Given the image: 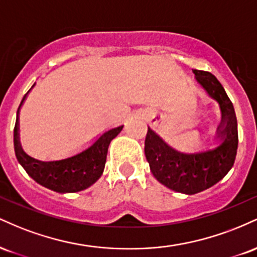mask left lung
I'll use <instances>...</instances> for the list:
<instances>
[{"label":"left lung","instance_id":"1","mask_svg":"<svg viewBox=\"0 0 257 257\" xmlns=\"http://www.w3.org/2000/svg\"><path fill=\"white\" fill-rule=\"evenodd\" d=\"M193 72L198 83L220 104L221 145L208 152L186 155L168 146L150 128L145 140V156L153 176L170 190L186 194L202 192L225 178L234 164L238 149L237 117L225 89L213 73L200 70Z\"/></svg>","mask_w":257,"mask_h":257}]
</instances>
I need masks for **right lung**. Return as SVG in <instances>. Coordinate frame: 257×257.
Returning <instances> with one entry per match:
<instances>
[{
    "label": "right lung",
    "mask_w": 257,
    "mask_h": 257,
    "mask_svg": "<svg viewBox=\"0 0 257 257\" xmlns=\"http://www.w3.org/2000/svg\"><path fill=\"white\" fill-rule=\"evenodd\" d=\"M25 98L26 95L20 102L19 108ZM19 108L17 113H19ZM122 128L123 125H120L104 133L89 149L73 157L54 162H41L29 157L22 150L18 134L19 125L17 117L14 126V151L18 162L22 164L25 172L40 185L60 193L78 192L89 187L101 176L105 168L108 145L112 139L119 134Z\"/></svg>",
    "instance_id": "obj_1"
}]
</instances>
